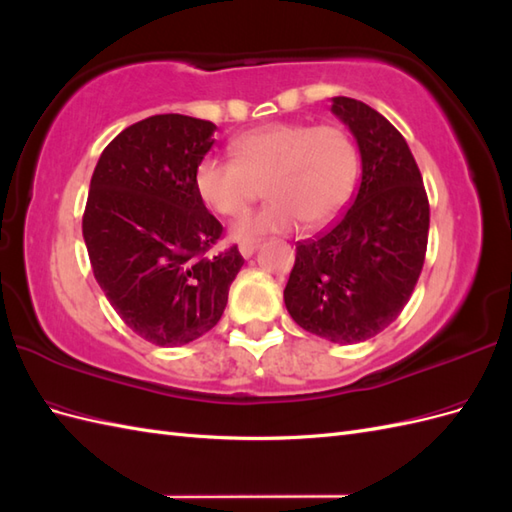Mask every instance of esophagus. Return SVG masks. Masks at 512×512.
I'll use <instances>...</instances> for the list:
<instances>
[{
  "instance_id": "1",
  "label": "esophagus",
  "mask_w": 512,
  "mask_h": 512,
  "mask_svg": "<svg viewBox=\"0 0 512 512\" xmlns=\"http://www.w3.org/2000/svg\"><path fill=\"white\" fill-rule=\"evenodd\" d=\"M256 247H258V241H243V243L239 245V252H241L243 258H250V256L254 254Z\"/></svg>"
}]
</instances>
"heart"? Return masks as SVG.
<instances>
[{"label":"heart","mask_w":512,"mask_h":512,"mask_svg":"<svg viewBox=\"0 0 512 512\" xmlns=\"http://www.w3.org/2000/svg\"><path fill=\"white\" fill-rule=\"evenodd\" d=\"M232 160L205 156L194 168V190L226 218L245 213L265 183L269 203L232 226L237 241L333 224L350 203L359 177V149L337 123H267L237 136Z\"/></svg>","instance_id":"obj_1"}]
</instances>
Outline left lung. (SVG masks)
Instances as JSON below:
<instances>
[{
    "instance_id": "left-lung-1",
    "label": "left lung",
    "mask_w": 512,
    "mask_h": 512,
    "mask_svg": "<svg viewBox=\"0 0 512 512\" xmlns=\"http://www.w3.org/2000/svg\"><path fill=\"white\" fill-rule=\"evenodd\" d=\"M331 108L359 145L361 183L329 228L297 243L284 301L301 329L359 344L395 322L412 297L427 254L429 200L389 119L346 96L333 98Z\"/></svg>"
}]
</instances>
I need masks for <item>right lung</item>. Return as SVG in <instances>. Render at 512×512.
<instances>
[{
	"instance_id": "right-lung-1",
	"label": "right lung",
	"mask_w": 512,
	"mask_h": 512,
	"mask_svg": "<svg viewBox=\"0 0 512 512\" xmlns=\"http://www.w3.org/2000/svg\"><path fill=\"white\" fill-rule=\"evenodd\" d=\"M215 126L153 115L106 145L91 177L83 237L96 280L119 318L156 346L211 331L243 267L237 245L213 252L222 224L194 190Z\"/></svg>"
}]
</instances>
